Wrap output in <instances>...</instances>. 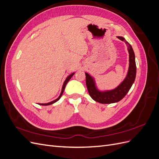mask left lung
<instances>
[{
    "label": "left lung",
    "instance_id": "8db88e82",
    "mask_svg": "<svg viewBox=\"0 0 159 159\" xmlns=\"http://www.w3.org/2000/svg\"><path fill=\"white\" fill-rule=\"evenodd\" d=\"M119 40L124 41L128 48L129 54V67L127 77L119 86L112 90L100 91L95 86L93 78L88 73H85V83L91 98L100 103L108 104L116 103L121 101L129 92L136 77L135 56L132 46L122 36H117Z\"/></svg>",
    "mask_w": 159,
    "mask_h": 159
}]
</instances>
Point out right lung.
<instances>
[{
	"mask_svg": "<svg viewBox=\"0 0 159 159\" xmlns=\"http://www.w3.org/2000/svg\"><path fill=\"white\" fill-rule=\"evenodd\" d=\"M74 74H75V73H73V74H70L69 76H68V78H67L66 79V80H65V81H64V84H63V86H62V89H61V93H60V96H59L58 98H57L56 99H55V100H54V101H52V102H50V103H39V105H49L53 104V103H56V102H57V101H58V100L61 98L62 94H63V93H64V89H65V88H66V85L67 83L68 82L69 80L71 78V77L74 75Z\"/></svg>",
	"mask_w": 159,
	"mask_h": 159,
	"instance_id": "right-lung-1",
	"label": "right lung"
}]
</instances>
